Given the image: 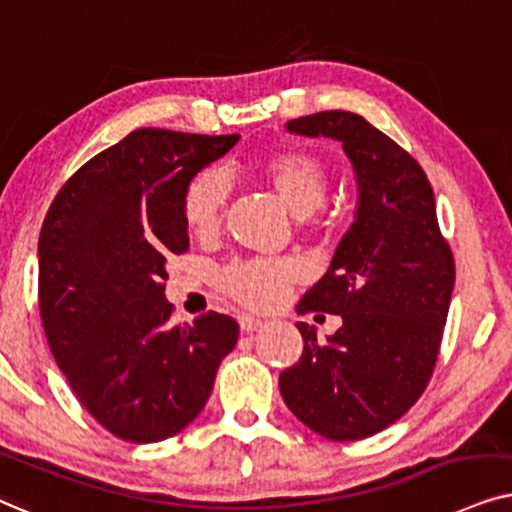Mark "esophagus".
Here are the masks:
<instances>
[{
	"label": "esophagus",
	"instance_id": "esophagus-1",
	"mask_svg": "<svg viewBox=\"0 0 512 512\" xmlns=\"http://www.w3.org/2000/svg\"><path fill=\"white\" fill-rule=\"evenodd\" d=\"M238 325H241L243 332H255L262 327V320L250 316V313H241V316H238Z\"/></svg>",
	"mask_w": 512,
	"mask_h": 512
}]
</instances>
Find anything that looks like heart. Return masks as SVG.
Listing matches in <instances>:
<instances>
[{"label": "heart", "mask_w": 512, "mask_h": 512, "mask_svg": "<svg viewBox=\"0 0 512 512\" xmlns=\"http://www.w3.org/2000/svg\"><path fill=\"white\" fill-rule=\"evenodd\" d=\"M262 180L295 217L316 213L330 192V170L318 156L302 149L269 156L262 166ZM227 199V180L220 173L206 170L196 175L182 196V220L189 234L199 241L220 234ZM297 278L299 267L292 260H243L217 274V288L248 309L267 311L288 297Z\"/></svg>", "instance_id": "1"}]
</instances>
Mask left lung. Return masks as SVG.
Returning <instances> with one entry per match:
<instances>
[{
	"label": "left lung",
	"instance_id": "8db88e82",
	"mask_svg": "<svg viewBox=\"0 0 512 512\" xmlns=\"http://www.w3.org/2000/svg\"><path fill=\"white\" fill-rule=\"evenodd\" d=\"M285 128L342 142L360 196L330 269L297 304L299 313H337L344 325L323 344L309 323H297L302 358L278 384L285 405L313 433L363 440L403 417L433 377L454 255L431 182L398 142L342 109L292 119Z\"/></svg>",
	"mask_w": 512,
	"mask_h": 512
}]
</instances>
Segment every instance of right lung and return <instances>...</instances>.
<instances>
[{
  "label": "right lung",
  "instance_id": "1",
  "mask_svg": "<svg viewBox=\"0 0 512 512\" xmlns=\"http://www.w3.org/2000/svg\"><path fill=\"white\" fill-rule=\"evenodd\" d=\"M238 135L138 128L86 161L39 234V313L72 393L126 442L173 438L199 417L238 323L170 325L166 260L189 248L182 196Z\"/></svg>",
  "mask_w": 512,
  "mask_h": 512
}]
</instances>
